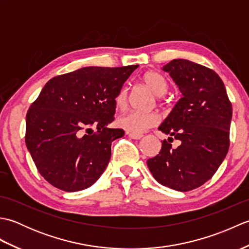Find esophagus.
Listing matches in <instances>:
<instances>
[{
    "label": "esophagus",
    "mask_w": 249,
    "mask_h": 249,
    "mask_svg": "<svg viewBox=\"0 0 249 249\" xmlns=\"http://www.w3.org/2000/svg\"><path fill=\"white\" fill-rule=\"evenodd\" d=\"M126 134H127V136L129 137V138L135 139V140L141 139L142 137H143V135H141V134H134V133H126Z\"/></svg>",
    "instance_id": "34e87169"
}]
</instances>
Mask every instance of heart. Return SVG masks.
<instances>
[{"instance_id": "1", "label": "heart", "mask_w": 249, "mask_h": 249, "mask_svg": "<svg viewBox=\"0 0 249 249\" xmlns=\"http://www.w3.org/2000/svg\"><path fill=\"white\" fill-rule=\"evenodd\" d=\"M142 81L151 91L154 93L158 99H160L168 91V82L160 72L149 71L142 77ZM114 105L119 110H124L128 105V89L122 87L114 97ZM160 114L156 112H138L129 111L123 113L116 120L119 127L127 130L128 133L141 134L153 126L160 123Z\"/></svg>"}]
</instances>
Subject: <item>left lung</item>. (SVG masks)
I'll list each match as a JSON object with an SVG mask.
<instances>
[{"label":"left lung","mask_w":249,"mask_h":249,"mask_svg":"<svg viewBox=\"0 0 249 249\" xmlns=\"http://www.w3.org/2000/svg\"><path fill=\"white\" fill-rule=\"evenodd\" d=\"M162 71L169 72L183 96L158 129L179 145L161 141L160 154L146 163L158 183L189 192L209 181L228 153L232 105L223 80L211 68L176 59Z\"/></svg>","instance_id":"left-lung-1"}]
</instances>
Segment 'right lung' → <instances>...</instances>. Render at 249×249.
Segmentation results:
<instances>
[{"mask_svg": "<svg viewBox=\"0 0 249 249\" xmlns=\"http://www.w3.org/2000/svg\"><path fill=\"white\" fill-rule=\"evenodd\" d=\"M136 68L83 67L46 83L26 113L25 144L52 186L78 192L102 176L111 143L124 136L123 129L107 127L114 120V97Z\"/></svg>", "mask_w": 249, "mask_h": 249, "instance_id": "1", "label": "right lung"}]
</instances>
